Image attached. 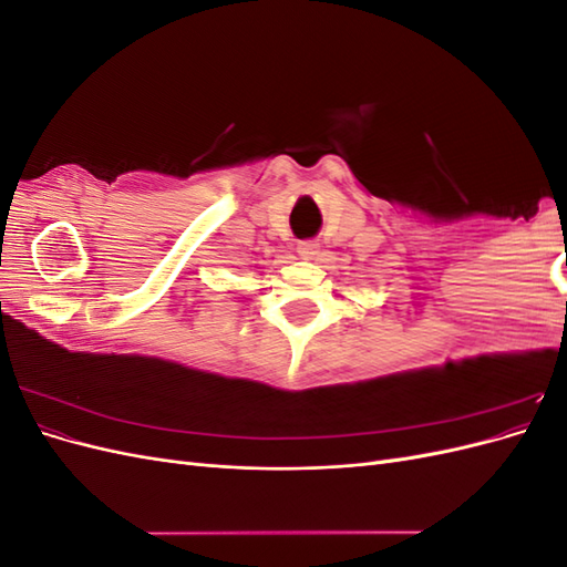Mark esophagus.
Returning a JSON list of instances; mask_svg holds the SVG:
<instances>
[{
    "mask_svg": "<svg viewBox=\"0 0 567 567\" xmlns=\"http://www.w3.org/2000/svg\"><path fill=\"white\" fill-rule=\"evenodd\" d=\"M317 252H319V244L317 241H302L298 246V255L302 257V260H315Z\"/></svg>",
    "mask_w": 567,
    "mask_h": 567,
    "instance_id": "obj_1",
    "label": "esophagus"
}]
</instances>
